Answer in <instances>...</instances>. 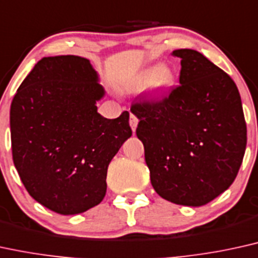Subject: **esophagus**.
I'll use <instances>...</instances> for the list:
<instances>
[{"label": "esophagus", "mask_w": 258, "mask_h": 258, "mask_svg": "<svg viewBox=\"0 0 258 258\" xmlns=\"http://www.w3.org/2000/svg\"><path fill=\"white\" fill-rule=\"evenodd\" d=\"M137 125H138V119H137V116L133 115V114H131V116H130V126H131L133 133L136 132V128H137Z\"/></svg>", "instance_id": "34e87169"}]
</instances>
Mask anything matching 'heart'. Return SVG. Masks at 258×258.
I'll use <instances>...</instances> for the list:
<instances>
[{
    "instance_id": "1",
    "label": "heart",
    "mask_w": 258,
    "mask_h": 258,
    "mask_svg": "<svg viewBox=\"0 0 258 258\" xmlns=\"http://www.w3.org/2000/svg\"><path fill=\"white\" fill-rule=\"evenodd\" d=\"M174 83V73L167 66H155L144 71L137 80V88L150 85L151 89H167Z\"/></svg>"
}]
</instances>
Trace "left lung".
<instances>
[{
	"mask_svg": "<svg viewBox=\"0 0 258 258\" xmlns=\"http://www.w3.org/2000/svg\"><path fill=\"white\" fill-rule=\"evenodd\" d=\"M180 85L159 101H138L137 137L151 185L164 200L201 207L234 181L246 148L238 88L201 52L178 49Z\"/></svg>",
	"mask_w": 258,
	"mask_h": 258,
	"instance_id": "obj_1",
	"label": "left lung"
}]
</instances>
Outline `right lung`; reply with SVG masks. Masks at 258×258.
Returning <instances> with one entry per match:
<instances>
[{"label": "right lung", "instance_id": "1", "mask_svg": "<svg viewBox=\"0 0 258 258\" xmlns=\"http://www.w3.org/2000/svg\"><path fill=\"white\" fill-rule=\"evenodd\" d=\"M103 96L88 58L61 55L37 62L12 101L15 168L30 196L61 215L101 203L108 166L132 136L128 111L97 113Z\"/></svg>", "mask_w": 258, "mask_h": 258}]
</instances>
